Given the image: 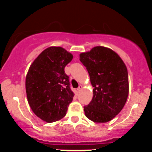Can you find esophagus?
<instances>
[{"mask_svg": "<svg viewBox=\"0 0 152 152\" xmlns=\"http://www.w3.org/2000/svg\"><path fill=\"white\" fill-rule=\"evenodd\" d=\"M83 88V86L82 85H79V87L77 88V91H81V89Z\"/></svg>", "mask_w": 152, "mask_h": 152, "instance_id": "1", "label": "esophagus"}]
</instances>
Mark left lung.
<instances>
[{
	"label": "left lung",
	"mask_w": 152,
	"mask_h": 152,
	"mask_svg": "<svg viewBox=\"0 0 152 152\" xmlns=\"http://www.w3.org/2000/svg\"><path fill=\"white\" fill-rule=\"evenodd\" d=\"M93 88L91 103L84 107L85 116L94 123L111 121L124 107L129 95L128 71L116 52L95 46L80 54Z\"/></svg>",
	"instance_id": "8db88e82"
}]
</instances>
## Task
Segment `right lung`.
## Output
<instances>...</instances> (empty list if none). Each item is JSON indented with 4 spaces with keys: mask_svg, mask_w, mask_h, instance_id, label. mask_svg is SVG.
Instances as JSON below:
<instances>
[{
    "mask_svg": "<svg viewBox=\"0 0 152 152\" xmlns=\"http://www.w3.org/2000/svg\"><path fill=\"white\" fill-rule=\"evenodd\" d=\"M73 55L60 46L45 49L33 61L26 76L27 100L33 112L46 123L66 115L75 94L64 68Z\"/></svg>",
    "mask_w": 152,
    "mask_h": 152,
    "instance_id": "add662e5",
    "label": "right lung"
}]
</instances>
